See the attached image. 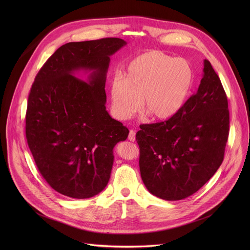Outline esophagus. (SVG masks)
<instances>
[{
    "label": "esophagus",
    "mask_w": 250,
    "mask_h": 250,
    "mask_svg": "<svg viewBox=\"0 0 250 250\" xmlns=\"http://www.w3.org/2000/svg\"><path fill=\"white\" fill-rule=\"evenodd\" d=\"M128 140L130 141H134L135 140V131L134 130H129V134H128Z\"/></svg>",
    "instance_id": "obj_1"
}]
</instances>
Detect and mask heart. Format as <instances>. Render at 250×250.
Returning <instances> with one entry per match:
<instances>
[{
	"instance_id": "1",
	"label": "heart",
	"mask_w": 250,
	"mask_h": 250,
	"mask_svg": "<svg viewBox=\"0 0 250 250\" xmlns=\"http://www.w3.org/2000/svg\"><path fill=\"white\" fill-rule=\"evenodd\" d=\"M193 84L194 69L187 59L158 50L145 52L128 63L124 79H113V113L119 120H129L139 111L142 99L152 119L169 120L182 110Z\"/></svg>"
}]
</instances>
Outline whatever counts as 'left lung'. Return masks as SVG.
<instances>
[{
    "label": "left lung",
    "instance_id": "left-lung-1",
    "mask_svg": "<svg viewBox=\"0 0 250 250\" xmlns=\"http://www.w3.org/2000/svg\"><path fill=\"white\" fill-rule=\"evenodd\" d=\"M195 95L168 121L140 125L139 169L146 189L166 201L188 198L220 168L229 130L228 99L209 61Z\"/></svg>",
    "mask_w": 250,
    "mask_h": 250
}]
</instances>
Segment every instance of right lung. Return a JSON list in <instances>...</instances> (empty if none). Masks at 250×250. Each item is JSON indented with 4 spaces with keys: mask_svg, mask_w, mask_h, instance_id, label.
Listing matches in <instances>:
<instances>
[{
    "mask_svg": "<svg viewBox=\"0 0 250 250\" xmlns=\"http://www.w3.org/2000/svg\"><path fill=\"white\" fill-rule=\"evenodd\" d=\"M122 39L69 42L44 63L31 86L25 117L28 147L41 174L56 192L87 199L111 177L114 147L129 130L105 109L111 56ZM88 74L84 82L75 75Z\"/></svg>",
    "mask_w": 250,
    "mask_h": 250,
    "instance_id": "right-lung-1",
    "label": "right lung"
}]
</instances>
